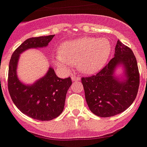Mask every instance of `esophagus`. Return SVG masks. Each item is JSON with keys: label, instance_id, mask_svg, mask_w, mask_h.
<instances>
[{"label": "esophagus", "instance_id": "1", "mask_svg": "<svg viewBox=\"0 0 147 147\" xmlns=\"http://www.w3.org/2000/svg\"><path fill=\"white\" fill-rule=\"evenodd\" d=\"M72 80H73V81H80V78L79 76H77V75H73L72 76Z\"/></svg>", "mask_w": 147, "mask_h": 147}]
</instances>
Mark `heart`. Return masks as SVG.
I'll return each mask as SVG.
<instances>
[{"mask_svg":"<svg viewBox=\"0 0 147 147\" xmlns=\"http://www.w3.org/2000/svg\"><path fill=\"white\" fill-rule=\"evenodd\" d=\"M111 50L110 42L105 38L86 37L72 40L60 46V54L56 57L55 63L66 71L71 65L78 64L82 72L92 74L105 66Z\"/></svg>","mask_w":147,"mask_h":147,"instance_id":"1","label":"heart"}]
</instances>
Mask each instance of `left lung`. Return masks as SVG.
<instances>
[{
  "label": "left lung",
  "mask_w": 147,
  "mask_h": 147,
  "mask_svg": "<svg viewBox=\"0 0 147 147\" xmlns=\"http://www.w3.org/2000/svg\"><path fill=\"white\" fill-rule=\"evenodd\" d=\"M118 64L126 68L127 79L124 82L113 76ZM81 83L88 106L96 115L108 117L124 112L135 100L139 87V72L134 52L118 40L115 57L97 74L83 77Z\"/></svg>",
  "instance_id": "left-lung-1"
}]
</instances>
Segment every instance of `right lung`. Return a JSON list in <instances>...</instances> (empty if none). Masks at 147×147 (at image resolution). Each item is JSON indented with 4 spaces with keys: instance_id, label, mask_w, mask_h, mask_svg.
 Instances as JSON below:
<instances>
[{
    "instance_id": "1",
    "label": "right lung",
    "mask_w": 147,
    "mask_h": 147,
    "mask_svg": "<svg viewBox=\"0 0 147 147\" xmlns=\"http://www.w3.org/2000/svg\"><path fill=\"white\" fill-rule=\"evenodd\" d=\"M53 36L27 39L14 51L9 61L8 89L12 101L24 115L42 121L53 120L62 112L72 79L58 78L54 70L50 68L40 80L33 85L25 86L17 78L16 66L22 52L31 48L45 47Z\"/></svg>"
}]
</instances>
